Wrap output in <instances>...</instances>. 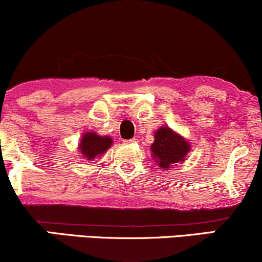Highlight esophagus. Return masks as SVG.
Returning a JSON list of instances; mask_svg holds the SVG:
<instances>
[{"mask_svg": "<svg viewBox=\"0 0 262 262\" xmlns=\"http://www.w3.org/2000/svg\"><path fill=\"white\" fill-rule=\"evenodd\" d=\"M125 143H127V144H132V143H138V139H137V138H133V139H130V140H125Z\"/></svg>", "mask_w": 262, "mask_h": 262, "instance_id": "1", "label": "esophagus"}]
</instances>
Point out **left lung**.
Instances as JSON below:
<instances>
[{"label":"left lung","instance_id":"8db88e82","mask_svg":"<svg viewBox=\"0 0 262 262\" xmlns=\"http://www.w3.org/2000/svg\"><path fill=\"white\" fill-rule=\"evenodd\" d=\"M154 143L150 146L152 158L161 169H171L173 165L185 161L191 145L185 138L169 127H161L155 132Z\"/></svg>","mask_w":262,"mask_h":262}]
</instances>
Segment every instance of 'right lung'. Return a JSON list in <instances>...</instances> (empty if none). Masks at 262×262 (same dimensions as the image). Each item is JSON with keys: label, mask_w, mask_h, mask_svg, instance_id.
Masks as SVG:
<instances>
[{"label": "right lung", "mask_w": 262, "mask_h": 262, "mask_svg": "<svg viewBox=\"0 0 262 262\" xmlns=\"http://www.w3.org/2000/svg\"><path fill=\"white\" fill-rule=\"evenodd\" d=\"M113 140L110 137H102L95 132H87L82 135L79 144V150L81 155L87 160H93L96 158H100L112 145Z\"/></svg>", "instance_id": "1"}]
</instances>
